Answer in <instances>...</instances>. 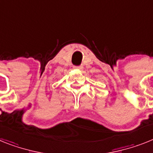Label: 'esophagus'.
Here are the masks:
<instances>
[{"label":"esophagus","instance_id":"34e87169","mask_svg":"<svg viewBox=\"0 0 153 153\" xmlns=\"http://www.w3.org/2000/svg\"><path fill=\"white\" fill-rule=\"evenodd\" d=\"M74 68L82 71V70H83V68H84V67H83V65H78V66H74Z\"/></svg>","mask_w":153,"mask_h":153}]
</instances>
